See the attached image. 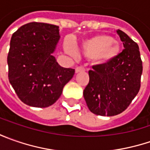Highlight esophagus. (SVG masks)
Segmentation results:
<instances>
[{
  "instance_id": "obj_1",
  "label": "esophagus",
  "mask_w": 150,
  "mask_h": 150,
  "mask_svg": "<svg viewBox=\"0 0 150 150\" xmlns=\"http://www.w3.org/2000/svg\"><path fill=\"white\" fill-rule=\"evenodd\" d=\"M83 71H85V68L83 67H76V68H75V72L77 73L79 72H83Z\"/></svg>"
}]
</instances>
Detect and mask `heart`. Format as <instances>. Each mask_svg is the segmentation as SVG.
<instances>
[{
  "label": "heart",
  "mask_w": 150,
  "mask_h": 150,
  "mask_svg": "<svg viewBox=\"0 0 150 150\" xmlns=\"http://www.w3.org/2000/svg\"><path fill=\"white\" fill-rule=\"evenodd\" d=\"M66 51L74 54V50L69 45L65 46ZM120 47L112 37L108 35H98L87 40L82 46V53L88 58H96L101 62H108L114 59L119 53Z\"/></svg>",
  "instance_id": "b5f03b06"
}]
</instances>
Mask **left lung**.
<instances>
[{
  "label": "left lung",
  "mask_w": 150,
  "mask_h": 150,
  "mask_svg": "<svg viewBox=\"0 0 150 150\" xmlns=\"http://www.w3.org/2000/svg\"><path fill=\"white\" fill-rule=\"evenodd\" d=\"M124 49L112 60L93 67L83 91L88 108L101 116H114L129 106L140 88L143 65L138 44L118 30Z\"/></svg>",
  "instance_id": "8db88e82"
}]
</instances>
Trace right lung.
Masks as SVG:
<instances>
[{"label": "right lung", "instance_id": "obj_1", "mask_svg": "<svg viewBox=\"0 0 150 150\" xmlns=\"http://www.w3.org/2000/svg\"><path fill=\"white\" fill-rule=\"evenodd\" d=\"M59 38V26L36 21L21 26L11 37L9 82L29 106L52 105L74 75V69L61 67L52 56Z\"/></svg>", "mask_w": 150, "mask_h": 150}]
</instances>
